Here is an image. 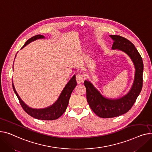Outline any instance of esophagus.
I'll return each instance as SVG.
<instances>
[{"label": "esophagus", "instance_id": "34e87169", "mask_svg": "<svg viewBox=\"0 0 152 152\" xmlns=\"http://www.w3.org/2000/svg\"><path fill=\"white\" fill-rule=\"evenodd\" d=\"M76 81L77 83H81L83 82V75L81 74H78L76 75Z\"/></svg>", "mask_w": 152, "mask_h": 152}]
</instances>
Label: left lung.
Wrapping results in <instances>:
<instances>
[{
    "label": "left lung",
    "instance_id": "left-lung-1",
    "mask_svg": "<svg viewBox=\"0 0 152 152\" xmlns=\"http://www.w3.org/2000/svg\"><path fill=\"white\" fill-rule=\"evenodd\" d=\"M109 37L113 40L112 49L121 51L129 57L135 68V74L129 91L117 99L105 97L91 82L85 80L88 103L96 115L104 118L116 117L128 112L135 103L143 84V61L135 46L120 35H111Z\"/></svg>",
    "mask_w": 152,
    "mask_h": 152
}]
</instances>
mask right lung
Here are the masks:
<instances>
[{
	"label": "right lung",
	"mask_w": 152,
	"mask_h": 152,
	"mask_svg": "<svg viewBox=\"0 0 152 152\" xmlns=\"http://www.w3.org/2000/svg\"><path fill=\"white\" fill-rule=\"evenodd\" d=\"M39 39H45V37L42 35H35V36L30 38L27 41L21 48L26 47L27 45H28L31 42ZM12 86L13 91L18 98V100L21 107L27 113L31 116V117L38 120H54L59 118L66 111L69 104V101L71 96V93H72L74 89L77 86V82L75 80V75H74L66 84L57 101L51 105L43 109H33L30 107L28 105H26L21 99V97L18 95V94L17 93L13 83V80Z\"/></svg>",
	"instance_id": "add662e5"
}]
</instances>
